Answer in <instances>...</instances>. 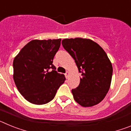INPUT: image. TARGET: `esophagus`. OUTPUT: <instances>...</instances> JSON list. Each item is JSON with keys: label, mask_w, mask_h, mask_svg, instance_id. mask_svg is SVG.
<instances>
[{"label": "esophagus", "mask_w": 131, "mask_h": 131, "mask_svg": "<svg viewBox=\"0 0 131 131\" xmlns=\"http://www.w3.org/2000/svg\"><path fill=\"white\" fill-rule=\"evenodd\" d=\"M65 76H66V79H68L69 78V73L68 72H66V74H65Z\"/></svg>", "instance_id": "1"}]
</instances>
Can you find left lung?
<instances>
[{
    "mask_svg": "<svg viewBox=\"0 0 131 131\" xmlns=\"http://www.w3.org/2000/svg\"><path fill=\"white\" fill-rule=\"evenodd\" d=\"M62 44L81 73L79 85L71 91L74 100L83 107L99 104L108 92L113 73L106 53L98 44L89 39H65Z\"/></svg>",
    "mask_w": 131,
    "mask_h": 131,
    "instance_id": "1",
    "label": "left lung"
}]
</instances>
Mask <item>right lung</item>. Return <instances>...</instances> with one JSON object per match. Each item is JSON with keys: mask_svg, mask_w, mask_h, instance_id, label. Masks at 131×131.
Wrapping results in <instances>:
<instances>
[{"mask_svg": "<svg viewBox=\"0 0 131 131\" xmlns=\"http://www.w3.org/2000/svg\"><path fill=\"white\" fill-rule=\"evenodd\" d=\"M60 44L61 39L32 40L14 58V81L18 91L31 104L50 102L64 83V75L58 73L52 64Z\"/></svg>", "mask_w": 131, "mask_h": 131, "instance_id": "right-lung-1", "label": "right lung"}]
</instances>
